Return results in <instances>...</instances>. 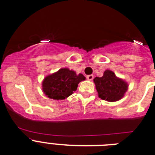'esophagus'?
Masks as SVG:
<instances>
[{
    "label": "esophagus",
    "instance_id": "esophagus-1",
    "mask_svg": "<svg viewBox=\"0 0 155 155\" xmlns=\"http://www.w3.org/2000/svg\"><path fill=\"white\" fill-rule=\"evenodd\" d=\"M86 78L88 80L91 81L93 79H94V76H93V75H88V76H86Z\"/></svg>",
    "mask_w": 155,
    "mask_h": 155
}]
</instances>
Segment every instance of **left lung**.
<instances>
[{"mask_svg":"<svg viewBox=\"0 0 155 155\" xmlns=\"http://www.w3.org/2000/svg\"><path fill=\"white\" fill-rule=\"evenodd\" d=\"M94 82L98 97L109 102L120 100L128 89V83L110 70H105L101 77L94 78Z\"/></svg>","mask_w":155,"mask_h":155,"instance_id":"obj_1","label":"left lung"}]
</instances>
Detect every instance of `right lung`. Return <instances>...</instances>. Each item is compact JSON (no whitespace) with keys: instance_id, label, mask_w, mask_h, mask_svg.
Returning a JSON list of instances; mask_svg holds the SVG:
<instances>
[{"instance_id":"add662e5","label":"right lung","mask_w":155,"mask_h":155,"mask_svg":"<svg viewBox=\"0 0 155 155\" xmlns=\"http://www.w3.org/2000/svg\"><path fill=\"white\" fill-rule=\"evenodd\" d=\"M85 79L82 73L76 74L70 69L61 68L43 79L42 91L49 98L64 100L76 91L78 84Z\"/></svg>"}]
</instances>
